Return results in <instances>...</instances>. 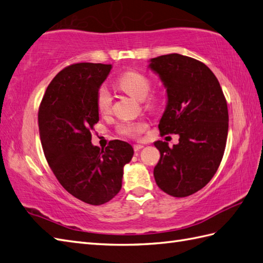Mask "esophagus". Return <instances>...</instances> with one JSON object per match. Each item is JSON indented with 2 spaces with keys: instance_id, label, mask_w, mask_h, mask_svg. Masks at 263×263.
Listing matches in <instances>:
<instances>
[{
  "instance_id": "1",
  "label": "esophagus",
  "mask_w": 263,
  "mask_h": 263,
  "mask_svg": "<svg viewBox=\"0 0 263 263\" xmlns=\"http://www.w3.org/2000/svg\"><path fill=\"white\" fill-rule=\"evenodd\" d=\"M142 148H143V145H141V144H133V150L136 152L140 151Z\"/></svg>"
}]
</instances>
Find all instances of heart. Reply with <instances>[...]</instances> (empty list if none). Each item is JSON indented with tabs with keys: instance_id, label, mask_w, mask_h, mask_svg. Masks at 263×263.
<instances>
[{
	"instance_id": "heart-1",
	"label": "heart",
	"mask_w": 263,
	"mask_h": 263,
	"mask_svg": "<svg viewBox=\"0 0 263 263\" xmlns=\"http://www.w3.org/2000/svg\"><path fill=\"white\" fill-rule=\"evenodd\" d=\"M118 86L126 94L143 103L145 108H155L159 103V96L149 94L151 89V79L140 71H125L118 78ZM112 96L105 87H101L96 94V107L101 114H107L111 111ZM145 122H129L119 125L118 131L121 136L136 138L146 129Z\"/></svg>"
}]
</instances>
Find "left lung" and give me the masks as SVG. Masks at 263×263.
<instances>
[{
	"instance_id": "8db88e82",
	"label": "left lung",
	"mask_w": 263,
	"mask_h": 263,
	"mask_svg": "<svg viewBox=\"0 0 263 263\" xmlns=\"http://www.w3.org/2000/svg\"><path fill=\"white\" fill-rule=\"evenodd\" d=\"M149 67L167 89L160 134L179 136L173 148L155 142L160 160L154 176L161 191L186 197L209 184L222 161L229 131L227 100L216 76L199 60L169 53L150 59Z\"/></svg>"
}]
</instances>
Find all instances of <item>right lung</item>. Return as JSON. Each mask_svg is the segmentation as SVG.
<instances>
[{"label":"right lung","instance_id":"right-lung-1","mask_svg":"<svg viewBox=\"0 0 263 263\" xmlns=\"http://www.w3.org/2000/svg\"><path fill=\"white\" fill-rule=\"evenodd\" d=\"M112 65L79 63L59 71L48 85L38 112L42 149L67 192L90 205L111 200L122 187L123 167L133 148L113 140L105 149L91 144L99 122L96 94Z\"/></svg>","mask_w":263,"mask_h":263}]
</instances>
